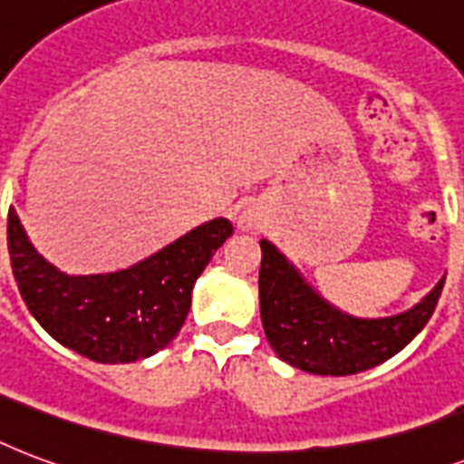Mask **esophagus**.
<instances>
[{
  "mask_svg": "<svg viewBox=\"0 0 464 464\" xmlns=\"http://www.w3.org/2000/svg\"><path fill=\"white\" fill-rule=\"evenodd\" d=\"M237 229H242V232H256L258 229L256 215L251 213V210H242L239 218H237Z\"/></svg>",
  "mask_w": 464,
  "mask_h": 464,
  "instance_id": "esophagus-1",
  "label": "esophagus"
}]
</instances>
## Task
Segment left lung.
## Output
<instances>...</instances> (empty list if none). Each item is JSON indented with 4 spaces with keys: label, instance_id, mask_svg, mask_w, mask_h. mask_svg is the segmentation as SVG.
<instances>
[{
    "label": "left lung",
    "instance_id": "left-lung-1",
    "mask_svg": "<svg viewBox=\"0 0 464 464\" xmlns=\"http://www.w3.org/2000/svg\"><path fill=\"white\" fill-rule=\"evenodd\" d=\"M258 304L276 355L312 375H355L397 355L436 310L445 276L409 310L353 317L322 297L276 244L261 239Z\"/></svg>",
    "mask_w": 464,
    "mask_h": 464
}]
</instances>
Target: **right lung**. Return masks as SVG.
Listing matches in <instances>:
<instances>
[{
  "mask_svg": "<svg viewBox=\"0 0 464 464\" xmlns=\"http://www.w3.org/2000/svg\"><path fill=\"white\" fill-rule=\"evenodd\" d=\"M232 235L227 218L208 220L138 264L72 276L50 264L9 208V256L19 293L35 322L63 346L96 362L145 361L181 332L191 293Z\"/></svg>",
  "mask_w": 464,
  "mask_h": 464,
  "instance_id": "add662e5",
  "label": "right lung"
}]
</instances>
